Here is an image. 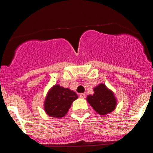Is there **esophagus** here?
Segmentation results:
<instances>
[{"label": "esophagus", "instance_id": "esophagus-1", "mask_svg": "<svg viewBox=\"0 0 153 153\" xmlns=\"http://www.w3.org/2000/svg\"><path fill=\"white\" fill-rule=\"evenodd\" d=\"M80 97L82 98V99H85V94L84 93H82V94H80Z\"/></svg>", "mask_w": 153, "mask_h": 153}]
</instances>
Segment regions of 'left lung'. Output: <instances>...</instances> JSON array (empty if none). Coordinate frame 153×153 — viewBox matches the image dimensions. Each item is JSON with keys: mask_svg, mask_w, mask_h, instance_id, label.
<instances>
[{"mask_svg": "<svg viewBox=\"0 0 153 153\" xmlns=\"http://www.w3.org/2000/svg\"><path fill=\"white\" fill-rule=\"evenodd\" d=\"M87 101L94 109L101 115L111 112L117 105L114 94L107 88L104 84H100L94 88V94L89 95L87 97Z\"/></svg>", "mask_w": 153, "mask_h": 153, "instance_id": "8db88e82", "label": "left lung"}]
</instances>
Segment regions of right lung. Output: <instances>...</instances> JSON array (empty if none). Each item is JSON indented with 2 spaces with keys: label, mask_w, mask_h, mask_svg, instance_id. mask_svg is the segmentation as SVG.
Instances as JSON below:
<instances>
[{
  "label": "right lung",
  "mask_w": 153,
  "mask_h": 153,
  "mask_svg": "<svg viewBox=\"0 0 153 153\" xmlns=\"http://www.w3.org/2000/svg\"><path fill=\"white\" fill-rule=\"evenodd\" d=\"M78 99L74 91L56 85L47 94L45 102V110L50 117L61 118L64 117L72 103Z\"/></svg>",
  "instance_id": "add662e5"
}]
</instances>
